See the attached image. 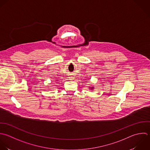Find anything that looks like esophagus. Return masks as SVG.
I'll return each mask as SVG.
<instances>
[{"label": "esophagus", "instance_id": "1", "mask_svg": "<svg viewBox=\"0 0 150 150\" xmlns=\"http://www.w3.org/2000/svg\"><path fill=\"white\" fill-rule=\"evenodd\" d=\"M69 79H70V80H72V79H74L75 76H69Z\"/></svg>", "mask_w": 150, "mask_h": 150}]
</instances>
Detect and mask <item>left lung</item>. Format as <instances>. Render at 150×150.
Segmentation results:
<instances>
[{
    "instance_id": "obj_1",
    "label": "left lung",
    "mask_w": 150,
    "mask_h": 150,
    "mask_svg": "<svg viewBox=\"0 0 150 150\" xmlns=\"http://www.w3.org/2000/svg\"><path fill=\"white\" fill-rule=\"evenodd\" d=\"M89 88L90 89H91V90H93V89H94V87H93V86H92V87H90V86H89Z\"/></svg>"
}]
</instances>
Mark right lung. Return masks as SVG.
<instances>
[{"label":"right lung","instance_id":"right-lung-1","mask_svg":"<svg viewBox=\"0 0 150 150\" xmlns=\"http://www.w3.org/2000/svg\"><path fill=\"white\" fill-rule=\"evenodd\" d=\"M57 81V80H56V81Z\"/></svg>","mask_w":150,"mask_h":150}]
</instances>
